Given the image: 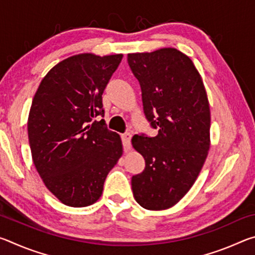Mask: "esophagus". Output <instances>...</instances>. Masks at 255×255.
<instances>
[{"mask_svg":"<svg viewBox=\"0 0 255 255\" xmlns=\"http://www.w3.org/2000/svg\"><path fill=\"white\" fill-rule=\"evenodd\" d=\"M122 140H123V145L125 149H129L131 145V133L130 132H125L122 135Z\"/></svg>","mask_w":255,"mask_h":255,"instance_id":"obj_1","label":"esophagus"}]
</instances>
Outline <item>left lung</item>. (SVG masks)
Returning <instances> with one entry per match:
<instances>
[{
  "label": "left lung",
  "instance_id": "left-lung-1",
  "mask_svg": "<svg viewBox=\"0 0 255 255\" xmlns=\"http://www.w3.org/2000/svg\"><path fill=\"white\" fill-rule=\"evenodd\" d=\"M140 84L144 114L155 137L135 135L133 148L145 170L131 178L133 198L143 208L174 206L195 183L210 146V109L192 60L175 48L128 54Z\"/></svg>",
  "mask_w": 255,
  "mask_h": 255
}]
</instances>
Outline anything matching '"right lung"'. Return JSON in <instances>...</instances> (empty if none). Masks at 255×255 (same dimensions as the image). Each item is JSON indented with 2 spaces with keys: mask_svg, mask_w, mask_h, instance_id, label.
Returning <instances> with one entry per match:
<instances>
[{
  "mask_svg": "<svg viewBox=\"0 0 255 255\" xmlns=\"http://www.w3.org/2000/svg\"><path fill=\"white\" fill-rule=\"evenodd\" d=\"M122 54H79L47 73L34 94L28 137L34 166L47 189L71 207L101 197L108 173L123 155L117 132L107 128L102 94Z\"/></svg>",
  "mask_w": 255,
  "mask_h": 255,
  "instance_id": "add662e5",
  "label": "right lung"
}]
</instances>
